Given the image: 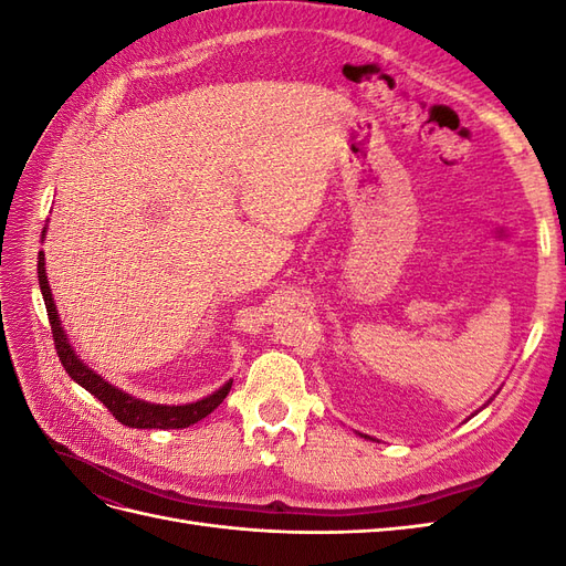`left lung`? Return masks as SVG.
Masks as SVG:
<instances>
[{
    "instance_id": "left-lung-1",
    "label": "left lung",
    "mask_w": 566,
    "mask_h": 566,
    "mask_svg": "<svg viewBox=\"0 0 566 566\" xmlns=\"http://www.w3.org/2000/svg\"><path fill=\"white\" fill-rule=\"evenodd\" d=\"M495 394H499V391H495ZM495 394H493V397H495ZM493 397H491V399H489V401H486L482 408H486V406L493 401ZM482 408H479V410H482ZM479 410H476V413H479ZM361 437H364V439H373V437H368V434H361ZM373 441H375V439H373Z\"/></svg>"
}]
</instances>
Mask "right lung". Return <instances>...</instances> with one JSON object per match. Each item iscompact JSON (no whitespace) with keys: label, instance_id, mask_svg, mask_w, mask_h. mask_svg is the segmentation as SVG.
I'll return each instance as SVG.
<instances>
[{"label":"right lung","instance_id":"obj_1","mask_svg":"<svg viewBox=\"0 0 566 566\" xmlns=\"http://www.w3.org/2000/svg\"><path fill=\"white\" fill-rule=\"evenodd\" d=\"M44 238H46V227L42 229V241H44ZM38 281H40V290H42V297H44V304H46L51 335H54V345H56V352H59V358H61L65 373L71 375V378L80 387H84L90 394H94V397L111 410L117 422H123L127 427H136V430H181V427L196 424L205 416H210L212 410L227 399V394L231 391L233 380L221 385L217 391L210 394V397H205V399L193 401V403H181V406L150 403V401L136 399V397H132V394L113 387L111 382L101 378L98 373H94L87 364H82V358L75 354L71 339H67L63 325H61V318H59V310L54 304V297H51L44 252L38 254Z\"/></svg>","mask_w":566,"mask_h":566}]
</instances>
